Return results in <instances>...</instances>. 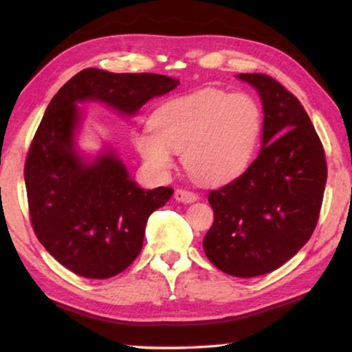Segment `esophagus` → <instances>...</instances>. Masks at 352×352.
Returning <instances> with one entry per match:
<instances>
[{"mask_svg": "<svg viewBox=\"0 0 352 352\" xmlns=\"http://www.w3.org/2000/svg\"><path fill=\"white\" fill-rule=\"evenodd\" d=\"M173 197H175L177 201H182V204H192V201L199 199L197 193L188 192V190H184V188H177L175 193H173Z\"/></svg>", "mask_w": 352, "mask_h": 352, "instance_id": "34e87169", "label": "esophagus"}]
</instances>
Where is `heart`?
Returning a JSON list of instances; mask_svg holds the SVG:
<instances>
[{"label": "heart", "mask_w": 352, "mask_h": 352, "mask_svg": "<svg viewBox=\"0 0 352 352\" xmlns=\"http://www.w3.org/2000/svg\"><path fill=\"white\" fill-rule=\"evenodd\" d=\"M152 126L135 135V147L152 170L165 173L182 152L185 168L207 185H223L252 164L263 114L250 94L207 87L157 107Z\"/></svg>", "instance_id": "1"}]
</instances>
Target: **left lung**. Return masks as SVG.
Instances as JSON below:
<instances>
[{"mask_svg": "<svg viewBox=\"0 0 352 352\" xmlns=\"http://www.w3.org/2000/svg\"><path fill=\"white\" fill-rule=\"evenodd\" d=\"M263 102V144L246 170L212 190V228L205 254L238 278L274 272L293 258L316 228L324 195L326 155L305 107L266 74H238Z\"/></svg>", "mask_w": 352, "mask_h": 352, "instance_id": "8db88e82", "label": "left lung"}]
</instances>
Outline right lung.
<instances>
[{
  "mask_svg": "<svg viewBox=\"0 0 352 352\" xmlns=\"http://www.w3.org/2000/svg\"><path fill=\"white\" fill-rule=\"evenodd\" d=\"M180 84L162 74H114L84 69L51 99L36 131L26 164L33 230L60 265L84 278L106 280L139 256L145 223L170 200L173 188L144 190L111 148L89 162L76 148L78 104L99 100L134 116L147 100Z\"/></svg>",
  "mask_w": 352,
  "mask_h": 352,
  "instance_id": "1",
  "label": "right lung"
}]
</instances>
